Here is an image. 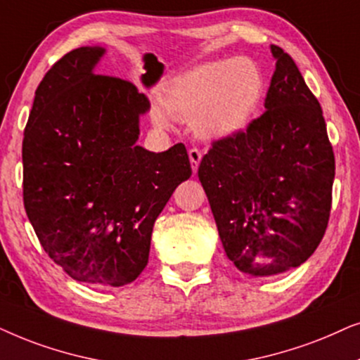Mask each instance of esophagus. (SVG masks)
<instances>
[{"instance_id":"obj_1","label":"esophagus","mask_w":360,"mask_h":360,"mask_svg":"<svg viewBox=\"0 0 360 360\" xmlns=\"http://www.w3.org/2000/svg\"><path fill=\"white\" fill-rule=\"evenodd\" d=\"M202 160V153L198 148H191L189 150V161H191V167H193V171L195 172L199 167V162Z\"/></svg>"}]
</instances>
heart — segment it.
Returning <instances> with one entry per match:
<instances>
[{
  "mask_svg": "<svg viewBox=\"0 0 360 360\" xmlns=\"http://www.w3.org/2000/svg\"><path fill=\"white\" fill-rule=\"evenodd\" d=\"M265 79L247 57L219 59L199 64L176 75L162 89V110L158 122L171 118L193 122L199 135L224 138L247 127L262 102Z\"/></svg>",
  "mask_w": 360,
  "mask_h": 360,
  "instance_id": "obj_1",
  "label": "heart"
}]
</instances>
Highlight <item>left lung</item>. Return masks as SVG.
Instances as JSON below:
<instances>
[{
  "label": "left lung",
  "instance_id": "left-lung-1",
  "mask_svg": "<svg viewBox=\"0 0 360 360\" xmlns=\"http://www.w3.org/2000/svg\"><path fill=\"white\" fill-rule=\"evenodd\" d=\"M265 112L212 143L198 176L229 260L252 276L300 266L323 240L336 162L323 110L278 46Z\"/></svg>",
  "mask_w": 360,
  "mask_h": 360
}]
</instances>
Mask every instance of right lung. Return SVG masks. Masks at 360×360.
Instances as JSON below:
<instances>
[{
  "label": "right lung",
  "mask_w": 360,
  "mask_h": 360,
  "mask_svg": "<svg viewBox=\"0 0 360 360\" xmlns=\"http://www.w3.org/2000/svg\"><path fill=\"white\" fill-rule=\"evenodd\" d=\"M103 54L79 47L41 80L24 130L22 198L56 265L82 283L123 286L145 270L155 220L193 169L183 143L136 145L150 100L94 74Z\"/></svg>",
  "instance_id": "obj_1"
}]
</instances>
